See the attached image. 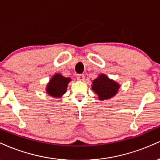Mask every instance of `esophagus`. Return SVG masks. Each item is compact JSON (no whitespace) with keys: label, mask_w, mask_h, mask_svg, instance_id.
<instances>
[{"label":"esophagus","mask_w":160,"mask_h":160,"mask_svg":"<svg viewBox=\"0 0 160 160\" xmlns=\"http://www.w3.org/2000/svg\"><path fill=\"white\" fill-rule=\"evenodd\" d=\"M76 78L78 81H84V76L83 74H80V75H77Z\"/></svg>","instance_id":"34e87169"}]
</instances>
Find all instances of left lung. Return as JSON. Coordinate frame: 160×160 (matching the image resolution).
<instances>
[{"mask_svg":"<svg viewBox=\"0 0 160 160\" xmlns=\"http://www.w3.org/2000/svg\"><path fill=\"white\" fill-rule=\"evenodd\" d=\"M121 85L106 74H99L97 78L92 81L91 88L98 95L99 100H107L114 97L118 93Z\"/></svg>","mask_w":160,"mask_h":160,"instance_id":"1","label":"left lung"}]
</instances>
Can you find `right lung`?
Listing matches in <instances>:
<instances>
[{
    "instance_id": "obj_1",
    "label": "right lung",
    "mask_w": 160,
    "mask_h": 160,
    "mask_svg": "<svg viewBox=\"0 0 160 160\" xmlns=\"http://www.w3.org/2000/svg\"><path fill=\"white\" fill-rule=\"evenodd\" d=\"M71 82L70 78H66L61 73H55L47 84L46 93L54 98H61L67 92L68 84Z\"/></svg>"
}]
</instances>
